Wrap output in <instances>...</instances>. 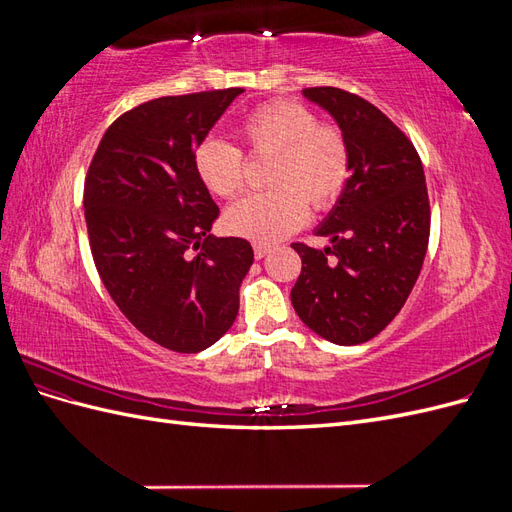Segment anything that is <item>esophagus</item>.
Instances as JSON below:
<instances>
[{"instance_id":"obj_1","label":"esophagus","mask_w":512,"mask_h":512,"mask_svg":"<svg viewBox=\"0 0 512 512\" xmlns=\"http://www.w3.org/2000/svg\"><path fill=\"white\" fill-rule=\"evenodd\" d=\"M269 252H271V247H267V245H254V256H256V260L265 258Z\"/></svg>"}]
</instances>
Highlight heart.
I'll list each match as a JSON object with an SVG mask.
<instances>
[{
  "mask_svg": "<svg viewBox=\"0 0 512 512\" xmlns=\"http://www.w3.org/2000/svg\"><path fill=\"white\" fill-rule=\"evenodd\" d=\"M239 134L252 153H275L271 185L232 205L224 226L235 237L269 245L288 237L307 220V205L329 209L350 177V147L342 130L324 126L299 102L280 100L256 108L243 119ZM194 170L215 196L243 190L245 162L239 147L222 138H205L194 149Z\"/></svg>",
  "mask_w": 512,
  "mask_h": 512,
  "instance_id": "b5f03b06",
  "label": "heart"
}]
</instances>
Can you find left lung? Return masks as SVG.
I'll return each mask as SVG.
<instances>
[{
  "instance_id": "left-lung-1",
  "label": "left lung",
  "mask_w": 512,
  "mask_h": 512,
  "mask_svg": "<svg viewBox=\"0 0 512 512\" xmlns=\"http://www.w3.org/2000/svg\"><path fill=\"white\" fill-rule=\"evenodd\" d=\"M303 96L344 132L352 175L316 228L331 245L292 243L303 269L290 301L320 337L363 344L399 314L421 273L431 220L423 164L408 136L367 100L337 87H309Z\"/></svg>"
}]
</instances>
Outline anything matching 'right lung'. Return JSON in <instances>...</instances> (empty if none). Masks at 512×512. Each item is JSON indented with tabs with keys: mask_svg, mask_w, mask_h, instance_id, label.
<instances>
[{
	"mask_svg": "<svg viewBox=\"0 0 512 512\" xmlns=\"http://www.w3.org/2000/svg\"><path fill=\"white\" fill-rule=\"evenodd\" d=\"M239 94L138 104L104 132L87 170L83 207L102 284L138 331L175 352L205 350L232 327L254 262L245 239L209 235L220 209L192 162Z\"/></svg>",
	"mask_w": 512,
	"mask_h": 512,
	"instance_id": "right-lung-1",
	"label": "right lung"
}]
</instances>
